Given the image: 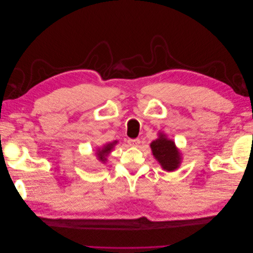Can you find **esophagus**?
I'll return each instance as SVG.
<instances>
[{"label": "esophagus", "instance_id": "34e87169", "mask_svg": "<svg viewBox=\"0 0 253 253\" xmlns=\"http://www.w3.org/2000/svg\"><path fill=\"white\" fill-rule=\"evenodd\" d=\"M127 143H128L129 147L137 148V147H138V145L140 144V140H139L138 138H137V139H128V140H127Z\"/></svg>", "mask_w": 253, "mask_h": 253}]
</instances>
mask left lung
Returning <instances> with one entry per match:
<instances>
[{
  "label": "left lung",
  "instance_id": "left-lung-1",
  "mask_svg": "<svg viewBox=\"0 0 253 253\" xmlns=\"http://www.w3.org/2000/svg\"><path fill=\"white\" fill-rule=\"evenodd\" d=\"M152 154L157 163L167 172L177 170L181 165L182 156L175 142L169 139L163 132L158 133V138L153 140L150 144Z\"/></svg>",
  "mask_w": 253,
  "mask_h": 253
}]
</instances>
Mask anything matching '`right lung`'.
Returning a JSON list of instances; mask_svg holds the SVG:
<instances>
[{"instance_id": "1", "label": "right lung", "mask_w": 253, "mask_h": 253, "mask_svg": "<svg viewBox=\"0 0 253 253\" xmlns=\"http://www.w3.org/2000/svg\"><path fill=\"white\" fill-rule=\"evenodd\" d=\"M117 143H118L117 140H114L112 142L104 143L102 147L97 148L95 154H96V157H97V159L99 160V162L102 163V164H105L106 162H108V156L111 154L114 147Z\"/></svg>"}]
</instances>
